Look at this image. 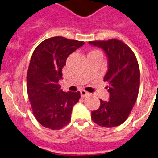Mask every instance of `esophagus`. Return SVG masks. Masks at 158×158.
I'll list each match as a JSON object with an SVG mask.
<instances>
[{
  "mask_svg": "<svg viewBox=\"0 0 158 158\" xmlns=\"http://www.w3.org/2000/svg\"><path fill=\"white\" fill-rule=\"evenodd\" d=\"M80 92H81V96L82 97V98L87 96V95L89 94V93H88L87 91H85V90H84V89H81Z\"/></svg>",
  "mask_w": 158,
  "mask_h": 158,
  "instance_id": "obj_1",
  "label": "esophagus"
}]
</instances>
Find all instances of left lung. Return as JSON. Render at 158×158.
I'll return each instance as SVG.
<instances>
[{"label": "left lung", "mask_w": 158, "mask_h": 158, "mask_svg": "<svg viewBox=\"0 0 158 158\" xmlns=\"http://www.w3.org/2000/svg\"><path fill=\"white\" fill-rule=\"evenodd\" d=\"M101 48L108 58V72L103 81L108 83L109 100L100 99V106L91 112L94 123L103 127H115L127 119L136 102L140 73L138 61L131 48L122 41H89Z\"/></svg>", "instance_id": "1"}]
</instances>
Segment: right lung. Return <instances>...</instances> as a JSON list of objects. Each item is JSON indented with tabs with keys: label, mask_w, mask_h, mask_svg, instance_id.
<instances>
[{
	"label": "right lung",
	"mask_w": 158,
	"mask_h": 158,
	"mask_svg": "<svg viewBox=\"0 0 158 158\" xmlns=\"http://www.w3.org/2000/svg\"><path fill=\"white\" fill-rule=\"evenodd\" d=\"M84 41L63 36L46 39L31 55L27 74V89L34 117L45 128L59 130L71 121L80 92H64L59 85L62 69L72 53Z\"/></svg>",
	"instance_id": "1"
}]
</instances>
